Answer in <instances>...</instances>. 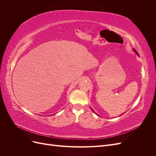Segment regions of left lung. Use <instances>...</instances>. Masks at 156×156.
<instances>
[{"label":"left lung","mask_w":156,"mask_h":156,"mask_svg":"<svg viewBox=\"0 0 156 156\" xmlns=\"http://www.w3.org/2000/svg\"><path fill=\"white\" fill-rule=\"evenodd\" d=\"M133 51H134V52H135V53H136V55H138V56H139V53H137V52H136V50H135V49H133ZM90 108H91V109H92V111H93V112H94V110H93V109H92V108H91V107H90Z\"/></svg>","instance_id":"8db88e82"}]
</instances>
